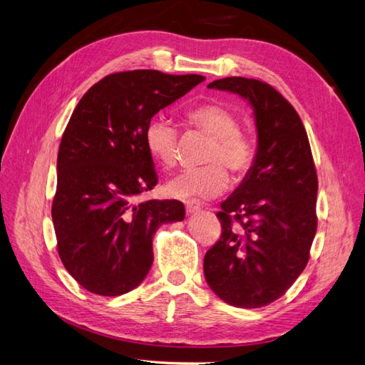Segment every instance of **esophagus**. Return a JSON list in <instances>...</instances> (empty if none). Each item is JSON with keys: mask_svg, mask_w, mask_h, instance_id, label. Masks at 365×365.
<instances>
[{"mask_svg": "<svg viewBox=\"0 0 365 365\" xmlns=\"http://www.w3.org/2000/svg\"><path fill=\"white\" fill-rule=\"evenodd\" d=\"M185 210H187V213H189V215L197 213L201 210V202L196 201V200L185 201Z\"/></svg>", "mask_w": 365, "mask_h": 365, "instance_id": "esophagus-1", "label": "esophagus"}]
</instances>
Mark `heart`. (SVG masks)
<instances>
[{"label":"heart","mask_w":365,"mask_h":365,"mask_svg":"<svg viewBox=\"0 0 365 365\" xmlns=\"http://www.w3.org/2000/svg\"><path fill=\"white\" fill-rule=\"evenodd\" d=\"M185 123L201 130L212 143L205 161L200 169H189L165 184V192L180 200L215 197L222 193L230 182L227 168L236 175H245L256 161V141L247 130L239 129L236 114L224 105L205 103L185 113ZM146 148L150 155L164 168H173L180 160L181 134L172 121L153 118L145 130Z\"/></svg>","instance_id":"1"}]
</instances>
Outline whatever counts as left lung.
Listing matches in <instances>:
<instances>
[{
  "label": "left lung",
  "instance_id": "left-lung-1",
  "mask_svg": "<svg viewBox=\"0 0 365 365\" xmlns=\"http://www.w3.org/2000/svg\"><path fill=\"white\" fill-rule=\"evenodd\" d=\"M208 88L251 103L256 161L220 204L219 240L205 252L204 275L231 306H267L288 291L309 260L317 231L318 178L300 115L271 85L225 77Z\"/></svg>",
  "mask_w": 365,
  "mask_h": 365
}]
</instances>
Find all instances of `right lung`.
Here are the masks:
<instances>
[{"instance_id":"obj_1","label":"right lung","mask_w":365,"mask_h":365,"mask_svg":"<svg viewBox=\"0 0 365 365\" xmlns=\"http://www.w3.org/2000/svg\"><path fill=\"white\" fill-rule=\"evenodd\" d=\"M204 79L114 73L77 103L58 152L51 217L63 267L86 291L115 297L134 289L152 267L157 228L184 219L180 201L137 202L158 182L145 130L160 109Z\"/></svg>"}]
</instances>
